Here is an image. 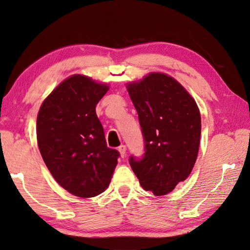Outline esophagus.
I'll list each match as a JSON object with an SVG mask.
<instances>
[{
    "label": "esophagus",
    "instance_id": "obj_1",
    "mask_svg": "<svg viewBox=\"0 0 250 250\" xmlns=\"http://www.w3.org/2000/svg\"><path fill=\"white\" fill-rule=\"evenodd\" d=\"M119 152L121 153L122 158H124L125 154H126V146H124V145L120 146V147H119Z\"/></svg>",
    "mask_w": 250,
    "mask_h": 250
}]
</instances>
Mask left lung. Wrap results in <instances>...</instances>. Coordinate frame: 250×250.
Here are the masks:
<instances>
[{"instance_id":"obj_1","label":"left lung","mask_w":250,"mask_h":250,"mask_svg":"<svg viewBox=\"0 0 250 250\" xmlns=\"http://www.w3.org/2000/svg\"><path fill=\"white\" fill-rule=\"evenodd\" d=\"M126 88L145 140L144 157L131 155L129 164L145 190L167 195L195 166L201 133L199 109L186 89L167 74L150 73Z\"/></svg>"}]
</instances>
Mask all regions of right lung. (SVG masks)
I'll list each match as a JSON object with an SVG mask.
<instances>
[{
  "mask_svg": "<svg viewBox=\"0 0 250 250\" xmlns=\"http://www.w3.org/2000/svg\"><path fill=\"white\" fill-rule=\"evenodd\" d=\"M109 86L83 75L61 83L40 106L37 140L52 176L82 198L104 191L120 152L107 148L96 106Z\"/></svg>",
  "mask_w": 250,
  "mask_h": 250,
  "instance_id": "obj_1",
  "label": "right lung"
}]
</instances>
